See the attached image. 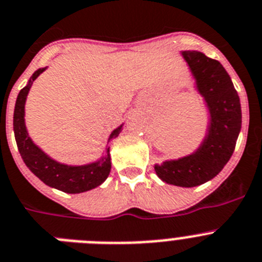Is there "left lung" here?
Returning a JSON list of instances; mask_svg holds the SVG:
<instances>
[{"label": "left lung", "mask_w": 262, "mask_h": 262, "mask_svg": "<svg viewBox=\"0 0 262 262\" xmlns=\"http://www.w3.org/2000/svg\"><path fill=\"white\" fill-rule=\"evenodd\" d=\"M196 90L209 114L207 134L195 152L155 164V172L167 184L191 188L219 175L229 162L241 129V104L229 74L216 59L200 51H182Z\"/></svg>", "instance_id": "8db88e82"}]
</instances>
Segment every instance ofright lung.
I'll use <instances>...</instances> for the list:
<instances>
[{
	"label": "right lung",
	"instance_id": "right-lung-1",
	"mask_svg": "<svg viewBox=\"0 0 262 262\" xmlns=\"http://www.w3.org/2000/svg\"><path fill=\"white\" fill-rule=\"evenodd\" d=\"M48 67L38 69L31 78L29 79L28 84L19 91L17 100H15L14 116H13V128H14L15 142L21 154L22 160L26 167L30 169L39 180L45 183L51 188L59 189L66 193H80V192L90 191L97 188L104 182L111 171V156H110L108 144L104 149V155L97 160V162L89 163L83 165H69L59 163L42 151L34 142L30 139V136L25 124V103L26 98L30 91V87L35 79H37ZM123 128L120 124L110 134L108 142L115 139L119 135Z\"/></svg>",
	"mask_w": 262,
	"mask_h": 262
}]
</instances>
